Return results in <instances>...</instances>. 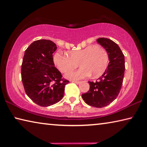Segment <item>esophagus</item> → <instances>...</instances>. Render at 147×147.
Here are the masks:
<instances>
[{"instance_id": "obj_1", "label": "esophagus", "mask_w": 147, "mask_h": 147, "mask_svg": "<svg viewBox=\"0 0 147 147\" xmlns=\"http://www.w3.org/2000/svg\"><path fill=\"white\" fill-rule=\"evenodd\" d=\"M72 82H74L76 84H78L79 83H80V81H77V80H72Z\"/></svg>"}]
</instances>
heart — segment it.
<instances>
[{
    "label": "heart",
    "instance_id": "b5f03b06",
    "mask_svg": "<svg viewBox=\"0 0 147 147\" xmlns=\"http://www.w3.org/2000/svg\"><path fill=\"white\" fill-rule=\"evenodd\" d=\"M53 61L57 69L66 73L77 66L82 67L65 74L70 80H79L92 76L99 77L105 71L108 65L109 57L106 50L99 46L90 45L80 50L71 51L67 53L57 52L53 55Z\"/></svg>",
    "mask_w": 147,
    "mask_h": 147
}]
</instances>
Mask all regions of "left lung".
Instances as JSON below:
<instances>
[{
  "mask_svg": "<svg viewBox=\"0 0 147 147\" xmlns=\"http://www.w3.org/2000/svg\"><path fill=\"white\" fill-rule=\"evenodd\" d=\"M97 42L108 53L109 63L98 81L88 82L90 90L82 97L88 105L101 108L111 103L119 94L124 76L125 59L122 50L114 41L99 38Z\"/></svg>",
  "mask_w": 147,
  "mask_h": 147,
  "instance_id": "8db88e82",
  "label": "left lung"
}]
</instances>
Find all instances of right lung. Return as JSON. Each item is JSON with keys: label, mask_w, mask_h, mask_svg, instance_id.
<instances>
[{"label": "right lung", "mask_w": 147, "mask_h": 147, "mask_svg": "<svg viewBox=\"0 0 147 147\" xmlns=\"http://www.w3.org/2000/svg\"><path fill=\"white\" fill-rule=\"evenodd\" d=\"M56 44L49 40L33 42L25 51L22 79L25 93L34 103L49 107L61 101L69 81L55 67L53 53Z\"/></svg>", "instance_id": "add662e5"}]
</instances>
